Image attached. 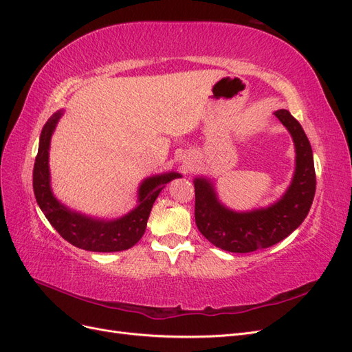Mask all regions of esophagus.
I'll return each instance as SVG.
<instances>
[{
    "label": "esophagus",
    "mask_w": 352,
    "mask_h": 352,
    "mask_svg": "<svg viewBox=\"0 0 352 352\" xmlns=\"http://www.w3.org/2000/svg\"><path fill=\"white\" fill-rule=\"evenodd\" d=\"M192 168H193V162H192V160H190L188 157L184 159V160H183V169L186 170V173H188V170H192Z\"/></svg>",
    "instance_id": "esophagus-1"
}]
</instances>
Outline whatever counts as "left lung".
Segmentation results:
<instances>
[{"mask_svg": "<svg viewBox=\"0 0 352 352\" xmlns=\"http://www.w3.org/2000/svg\"><path fill=\"white\" fill-rule=\"evenodd\" d=\"M295 144V173L283 196L265 208L239 212L218 199L214 182L196 177L195 218L199 232L214 246L234 254H248L282 242L302 224L316 195L313 148L302 126L289 110H276Z\"/></svg>", "mask_w": 352, "mask_h": 352, "instance_id": "obj_1", "label": "left lung"}]
</instances>
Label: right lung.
<instances>
[{"mask_svg": "<svg viewBox=\"0 0 352 352\" xmlns=\"http://www.w3.org/2000/svg\"><path fill=\"white\" fill-rule=\"evenodd\" d=\"M62 116L63 110H57L47 120L39 137L38 155L34 165V193L36 204L56 232L79 249L91 250V252H119L133 248L146 232L150 210L159 193L169 182L179 178L182 174L170 170V173L144 178L137 192V206L124 217L104 219L70 209L54 196L48 166L50 143Z\"/></svg>", "mask_w": 352, "mask_h": 352, "instance_id": "obj_1", "label": "right lung"}]
</instances>
